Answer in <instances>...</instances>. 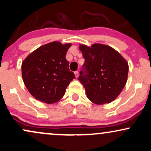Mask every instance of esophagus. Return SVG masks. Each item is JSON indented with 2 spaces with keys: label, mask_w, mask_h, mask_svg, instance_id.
Returning a JSON list of instances; mask_svg holds the SVG:
<instances>
[{
  "label": "esophagus",
  "mask_w": 151,
  "mask_h": 151,
  "mask_svg": "<svg viewBox=\"0 0 151 151\" xmlns=\"http://www.w3.org/2000/svg\"><path fill=\"white\" fill-rule=\"evenodd\" d=\"M74 74H75L76 78H77L79 77V72H78V71H76V72H74Z\"/></svg>",
  "instance_id": "obj_1"
}]
</instances>
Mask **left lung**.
Listing matches in <instances>:
<instances>
[{"mask_svg":"<svg viewBox=\"0 0 151 151\" xmlns=\"http://www.w3.org/2000/svg\"><path fill=\"white\" fill-rule=\"evenodd\" d=\"M79 50L85 61L78 79L85 88L87 98L98 105L113 101L127 81L126 60L116 50L105 45H80Z\"/></svg>","mask_w":151,"mask_h":151,"instance_id":"left-lung-1","label":"left lung"}]
</instances>
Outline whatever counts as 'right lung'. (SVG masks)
I'll use <instances>...</instances> for the list:
<instances>
[{
	"label": "right lung",
	"instance_id": "1",
	"mask_svg": "<svg viewBox=\"0 0 151 151\" xmlns=\"http://www.w3.org/2000/svg\"><path fill=\"white\" fill-rule=\"evenodd\" d=\"M72 44L55 42L40 47L22 63V76L29 92L37 100L53 104L65 95L75 78L69 70L66 53Z\"/></svg>",
	"mask_w": 151,
	"mask_h": 151
}]
</instances>
